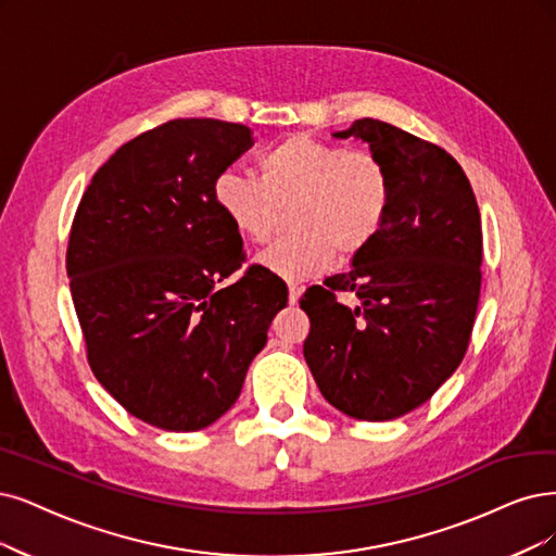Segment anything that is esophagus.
<instances>
[{
  "label": "esophagus",
  "mask_w": 556,
  "mask_h": 556,
  "mask_svg": "<svg viewBox=\"0 0 556 556\" xmlns=\"http://www.w3.org/2000/svg\"><path fill=\"white\" fill-rule=\"evenodd\" d=\"M300 295H302V289H300V286L289 283V302H291V304H295V302L300 300Z\"/></svg>",
  "instance_id": "34e87169"
}]
</instances>
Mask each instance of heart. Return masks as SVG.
<instances>
[{
    "instance_id": "obj_1",
    "label": "heart",
    "mask_w": 556,
    "mask_h": 556,
    "mask_svg": "<svg viewBox=\"0 0 556 556\" xmlns=\"http://www.w3.org/2000/svg\"><path fill=\"white\" fill-rule=\"evenodd\" d=\"M258 175L222 172L213 197L233 231L252 242L273 233L279 208L293 203V233L275 240L256 265L286 281L312 279L337 258H355L389 217L394 180L371 151L312 135H291L267 151Z\"/></svg>"
}]
</instances>
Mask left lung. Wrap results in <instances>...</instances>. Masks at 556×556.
I'll return each instance as SVG.
<instances>
[{"label": "left lung", "instance_id": "left-lung-1", "mask_svg": "<svg viewBox=\"0 0 556 556\" xmlns=\"http://www.w3.org/2000/svg\"><path fill=\"white\" fill-rule=\"evenodd\" d=\"M334 137L371 147L392 174L394 201L351 270L302 295L312 320L304 359L343 415L389 421L424 405L467 353L481 295V215L463 167L438 143L378 118ZM341 292L356 304L339 303Z\"/></svg>", "mask_w": 556, "mask_h": 556}]
</instances>
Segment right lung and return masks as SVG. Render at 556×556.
I'll return each mask as SVG.
<instances>
[{
    "mask_svg": "<svg viewBox=\"0 0 556 556\" xmlns=\"http://www.w3.org/2000/svg\"><path fill=\"white\" fill-rule=\"evenodd\" d=\"M254 147L242 123L174 118L93 174L73 217L66 270L98 382L141 421L192 433L240 396L267 327L289 302L244 263L213 188Z\"/></svg>",
    "mask_w": 556,
    "mask_h": 556,
    "instance_id": "obj_1",
    "label": "right lung"
}]
</instances>
